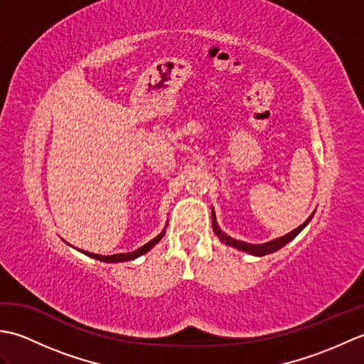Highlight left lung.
Masks as SVG:
<instances>
[{"instance_id": "8db88e82", "label": "left lung", "mask_w": 364, "mask_h": 364, "mask_svg": "<svg viewBox=\"0 0 364 364\" xmlns=\"http://www.w3.org/2000/svg\"><path fill=\"white\" fill-rule=\"evenodd\" d=\"M313 215H314V213H313V214L310 215V218H308V219H306L304 223H301V225H300L299 228L292 230L291 233L284 235V236H282V237H277V239H274V241H270V242H264V244H249V242L236 241V239H233V237L227 236V235L223 233V231L219 228L218 222H215L214 210H213V230H214V233L218 235V237L220 239V241H222L223 244L231 245V247H236V249L242 250V252H247V253H250V255H257V257H264V255H269V253H274V252H277V250H280L282 247H284V245L288 244L289 241H292V239L296 237V236L300 233V231L304 230V228L308 225V222L311 220Z\"/></svg>"}]
</instances>
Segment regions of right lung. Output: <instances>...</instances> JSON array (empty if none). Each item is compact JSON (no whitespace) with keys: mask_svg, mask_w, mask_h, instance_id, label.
I'll list each match as a JSON object with an SVG mask.
<instances>
[{"mask_svg":"<svg viewBox=\"0 0 364 364\" xmlns=\"http://www.w3.org/2000/svg\"><path fill=\"white\" fill-rule=\"evenodd\" d=\"M162 236H164V231H162V233H161L159 236H156L154 239H151L150 242H146L145 245H142L141 249H137V250H134V252H129V253H117V255H97V253H90V252H84V250H82V253H86V255H89V257L95 258V259H100V261H105V262L131 261V259H134V258H137V257H141V255H144V253L149 252V250L151 249V247H154V245H156V244L161 241Z\"/></svg>","mask_w":364,"mask_h":364,"instance_id":"right-lung-1","label":"right lung"}]
</instances>
